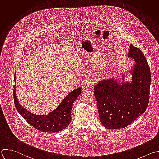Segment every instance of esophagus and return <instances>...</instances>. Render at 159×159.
I'll return each mask as SVG.
<instances>
[{
  "instance_id": "34e87169",
  "label": "esophagus",
  "mask_w": 159,
  "mask_h": 159,
  "mask_svg": "<svg viewBox=\"0 0 159 159\" xmlns=\"http://www.w3.org/2000/svg\"><path fill=\"white\" fill-rule=\"evenodd\" d=\"M94 80L92 79H89L85 81V85L87 87H90L93 85L94 84Z\"/></svg>"
}]
</instances>
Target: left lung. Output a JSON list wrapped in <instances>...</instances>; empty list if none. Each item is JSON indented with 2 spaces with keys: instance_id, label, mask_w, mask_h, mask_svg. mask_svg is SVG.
<instances>
[{
  "instance_id": "left-lung-1",
  "label": "left lung",
  "mask_w": 159,
  "mask_h": 159,
  "mask_svg": "<svg viewBox=\"0 0 159 159\" xmlns=\"http://www.w3.org/2000/svg\"><path fill=\"white\" fill-rule=\"evenodd\" d=\"M129 57L136 62L131 84L118 86L111 79L94 87L99 119L108 129L127 127L145 112L148 103L151 75L147 61L142 50L132 44Z\"/></svg>"
}]
</instances>
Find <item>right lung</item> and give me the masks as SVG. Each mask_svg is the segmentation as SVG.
I'll return each instance as SVG.
<instances>
[{"label":"right lung","mask_w":159,"mask_h":159,"mask_svg":"<svg viewBox=\"0 0 159 159\" xmlns=\"http://www.w3.org/2000/svg\"><path fill=\"white\" fill-rule=\"evenodd\" d=\"M80 93L81 88L72 91L59 107L48 115L33 114L22 107L16 95V85L14 88V100L17 111L30 125L41 132L53 133L64 130L70 124L72 120V105Z\"/></svg>","instance_id":"right-lung-1"}]
</instances>
